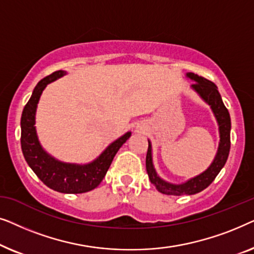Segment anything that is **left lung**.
I'll return each mask as SVG.
<instances>
[{
  "instance_id": "obj_1",
  "label": "left lung",
  "mask_w": 254,
  "mask_h": 254,
  "mask_svg": "<svg viewBox=\"0 0 254 254\" xmlns=\"http://www.w3.org/2000/svg\"><path fill=\"white\" fill-rule=\"evenodd\" d=\"M186 76L194 81L190 85L194 91L210 106L215 118H216L218 124V130H220V143L215 156L213 163L206 171L200 173L199 176L194 177L183 184H171L163 180L157 175L156 170L152 164V154H151V143L148 140V151L147 157H145V169H147L149 179L151 184L157 189L158 192L166 195H192L196 194L207 189L220 171L223 168L225 162H227L229 151H230V129H231V120L230 114L227 107L224 106L223 100L221 98L220 92H218L217 86L211 81L201 77V76L194 74V72H187Z\"/></svg>"
}]
</instances>
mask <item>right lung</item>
I'll return each mask as SVG.
<instances>
[{
    "label": "right lung",
    "mask_w": 254,
    "mask_h": 254,
    "mask_svg": "<svg viewBox=\"0 0 254 254\" xmlns=\"http://www.w3.org/2000/svg\"><path fill=\"white\" fill-rule=\"evenodd\" d=\"M67 72L54 71L41 79L34 88L32 96L24 107L20 119V144L24 158L38 178L50 189L60 193H85L92 190L102 183L112 163L114 156L131 133L126 134L112 142L99 157L88 164H71L60 162L48 155L41 147L36 131V111L41 93L47 84L62 77Z\"/></svg>",
    "instance_id": "right-lung-1"
}]
</instances>
